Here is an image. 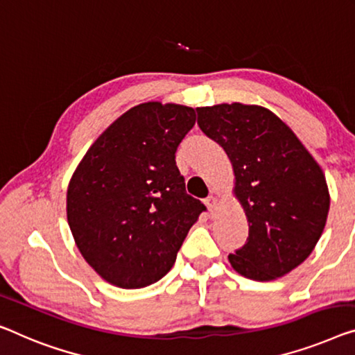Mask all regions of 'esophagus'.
<instances>
[{
	"mask_svg": "<svg viewBox=\"0 0 355 355\" xmlns=\"http://www.w3.org/2000/svg\"><path fill=\"white\" fill-rule=\"evenodd\" d=\"M216 202H218V200H216V196H214V194H210L209 198L204 200V204L207 205V209H209L210 214H211V211H214V209L216 207Z\"/></svg>",
	"mask_w": 355,
	"mask_h": 355,
	"instance_id": "esophagus-1",
	"label": "esophagus"
}]
</instances>
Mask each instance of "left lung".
<instances>
[{"instance_id":"8db88e82","label":"left lung","mask_w":355,"mask_h":355,"mask_svg":"<svg viewBox=\"0 0 355 355\" xmlns=\"http://www.w3.org/2000/svg\"><path fill=\"white\" fill-rule=\"evenodd\" d=\"M196 111L200 130L230 157L247 215V242L230 253L231 266L253 280L290 272L325 228L330 196L319 164L266 108L223 103Z\"/></svg>"}]
</instances>
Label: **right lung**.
<instances>
[{
    "label": "right lung",
    "instance_id": "add662e5",
    "mask_svg": "<svg viewBox=\"0 0 355 355\" xmlns=\"http://www.w3.org/2000/svg\"><path fill=\"white\" fill-rule=\"evenodd\" d=\"M196 113L141 103L89 148L68 184L67 216L76 245L107 282L141 288L162 279L205 210L187 194L175 153Z\"/></svg>",
    "mask_w": 355,
    "mask_h": 355
}]
</instances>
